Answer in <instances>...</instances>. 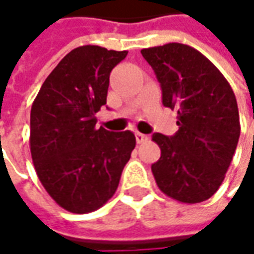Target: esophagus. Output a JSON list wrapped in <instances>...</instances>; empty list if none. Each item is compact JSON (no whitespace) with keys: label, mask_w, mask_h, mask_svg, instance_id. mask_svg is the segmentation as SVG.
I'll return each mask as SVG.
<instances>
[{"label":"esophagus","mask_w":254,"mask_h":254,"mask_svg":"<svg viewBox=\"0 0 254 254\" xmlns=\"http://www.w3.org/2000/svg\"><path fill=\"white\" fill-rule=\"evenodd\" d=\"M149 140V136L147 134H143L140 132H136V141L140 144V143H146V141Z\"/></svg>","instance_id":"obj_1"}]
</instances>
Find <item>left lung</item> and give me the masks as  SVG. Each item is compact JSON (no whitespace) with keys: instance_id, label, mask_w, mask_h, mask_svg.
<instances>
[{"instance_id":"obj_1","label":"left lung","mask_w":254,"mask_h":254,"mask_svg":"<svg viewBox=\"0 0 254 254\" xmlns=\"http://www.w3.org/2000/svg\"><path fill=\"white\" fill-rule=\"evenodd\" d=\"M163 90V104L178 110L174 136L153 134L161 150L151 171L160 190L186 204L218 190L235 154L241 124L235 94L213 62L190 46L143 48Z\"/></svg>"}]
</instances>
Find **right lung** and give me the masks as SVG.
Returning <instances> with one entry per match:
<instances>
[{"label": "right lung", "instance_id": "add662e5", "mask_svg": "<svg viewBox=\"0 0 254 254\" xmlns=\"http://www.w3.org/2000/svg\"><path fill=\"white\" fill-rule=\"evenodd\" d=\"M127 55L98 46L72 50L47 76L30 111V153L41 185L75 214L103 207L117 192L136 146L130 130L96 127L110 73Z\"/></svg>", "mask_w": 254, "mask_h": 254}]
</instances>
